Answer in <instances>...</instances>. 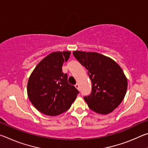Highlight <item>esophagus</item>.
Segmentation results:
<instances>
[{
  "label": "esophagus",
  "mask_w": 148,
  "mask_h": 148,
  "mask_svg": "<svg viewBox=\"0 0 148 148\" xmlns=\"http://www.w3.org/2000/svg\"><path fill=\"white\" fill-rule=\"evenodd\" d=\"M75 87H76V88L77 90H79V85L77 84L75 85Z\"/></svg>",
  "instance_id": "34e87169"
}]
</instances>
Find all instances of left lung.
Wrapping results in <instances>:
<instances>
[{
    "label": "left lung",
    "mask_w": 148,
    "mask_h": 148,
    "mask_svg": "<svg viewBox=\"0 0 148 148\" xmlns=\"http://www.w3.org/2000/svg\"><path fill=\"white\" fill-rule=\"evenodd\" d=\"M73 55L88 71L92 92L84 97L89 108L100 114L111 113L121 104L126 94L127 79L113 59L97 52L74 51Z\"/></svg>",
    "instance_id": "obj_1"
}]
</instances>
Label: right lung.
<instances>
[{
	"mask_svg": "<svg viewBox=\"0 0 148 148\" xmlns=\"http://www.w3.org/2000/svg\"><path fill=\"white\" fill-rule=\"evenodd\" d=\"M71 51L52 52L36 65L27 84V95L32 105L42 114L56 116L71 108L79 91L68 82L62 71Z\"/></svg>",
	"mask_w": 148,
	"mask_h": 148,
	"instance_id": "1",
	"label": "right lung"
}]
</instances>
